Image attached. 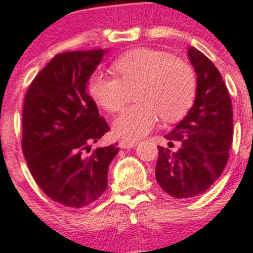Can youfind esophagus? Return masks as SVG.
<instances>
[{"instance_id": "esophagus-1", "label": "esophagus", "mask_w": 253, "mask_h": 253, "mask_svg": "<svg viewBox=\"0 0 253 253\" xmlns=\"http://www.w3.org/2000/svg\"><path fill=\"white\" fill-rule=\"evenodd\" d=\"M137 145L136 140H127V139H122L120 140V148L122 149H130V148H133V146Z\"/></svg>"}]
</instances>
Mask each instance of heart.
<instances>
[{
  "label": "heart",
  "instance_id": "obj_1",
  "mask_svg": "<svg viewBox=\"0 0 253 253\" xmlns=\"http://www.w3.org/2000/svg\"><path fill=\"white\" fill-rule=\"evenodd\" d=\"M116 76L95 72L88 91L101 107L116 113L126 104L130 90H135L139 104L117 117L113 131L130 140L143 137L158 122L179 121L188 113L197 94V76L188 63L169 52L137 48L127 52L113 64Z\"/></svg>",
  "mask_w": 253,
  "mask_h": 253
}]
</instances>
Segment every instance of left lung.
<instances>
[{
	"label": "left lung",
	"instance_id": "obj_1",
	"mask_svg": "<svg viewBox=\"0 0 253 253\" xmlns=\"http://www.w3.org/2000/svg\"><path fill=\"white\" fill-rule=\"evenodd\" d=\"M189 60L197 73V94L185 118L166 135L169 146H158L156 179L176 199L205 193L220 177L233 141L231 99L221 74L205 54L189 47Z\"/></svg>",
	"mask_w": 253,
	"mask_h": 253
}]
</instances>
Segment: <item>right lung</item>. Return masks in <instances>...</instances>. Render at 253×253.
Segmentation results:
<instances>
[{
    "label": "right lung",
    "instance_id": "obj_1",
    "mask_svg": "<svg viewBox=\"0 0 253 253\" xmlns=\"http://www.w3.org/2000/svg\"><path fill=\"white\" fill-rule=\"evenodd\" d=\"M105 50L56 55L32 81L23 105V154L37 185L55 202L82 209L108 186L118 144L96 148L109 131L87 82Z\"/></svg>",
    "mask_w": 253,
    "mask_h": 253
}]
</instances>
